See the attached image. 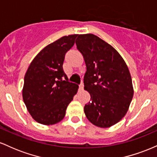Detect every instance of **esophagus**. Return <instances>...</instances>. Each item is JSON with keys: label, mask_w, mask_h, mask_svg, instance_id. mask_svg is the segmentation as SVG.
Wrapping results in <instances>:
<instances>
[{"label": "esophagus", "mask_w": 157, "mask_h": 157, "mask_svg": "<svg viewBox=\"0 0 157 157\" xmlns=\"http://www.w3.org/2000/svg\"><path fill=\"white\" fill-rule=\"evenodd\" d=\"M83 86H84L83 83H82V82H81V84L79 86V90H80V91H82V90L83 89Z\"/></svg>", "instance_id": "esophagus-1"}]
</instances>
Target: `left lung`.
Listing matches in <instances>:
<instances>
[{"mask_svg":"<svg viewBox=\"0 0 157 157\" xmlns=\"http://www.w3.org/2000/svg\"><path fill=\"white\" fill-rule=\"evenodd\" d=\"M76 45L86 65L84 89L91 96L85 114L97 127H111L125 117L134 96L128 68L113 46L93 34L79 35Z\"/></svg>","mask_w":157,"mask_h":157,"instance_id":"obj_1","label":"left lung"}]
</instances>
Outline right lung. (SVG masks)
Wrapping results in <instances>:
<instances>
[{"mask_svg": "<svg viewBox=\"0 0 157 157\" xmlns=\"http://www.w3.org/2000/svg\"><path fill=\"white\" fill-rule=\"evenodd\" d=\"M78 35L63 36L35 56L27 69L22 90L26 109L36 122L45 125L60 122L79 89L68 81L63 69L65 55Z\"/></svg>", "mask_w": 157, "mask_h": 157, "instance_id": "add662e5", "label": "right lung"}]
</instances>
